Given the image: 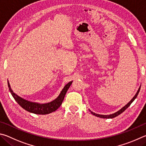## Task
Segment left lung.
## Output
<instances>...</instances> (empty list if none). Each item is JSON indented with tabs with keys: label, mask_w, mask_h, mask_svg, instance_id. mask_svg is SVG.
Instances as JSON below:
<instances>
[{
	"label": "left lung",
	"mask_w": 146,
	"mask_h": 146,
	"mask_svg": "<svg viewBox=\"0 0 146 146\" xmlns=\"http://www.w3.org/2000/svg\"><path fill=\"white\" fill-rule=\"evenodd\" d=\"M140 88H139V90H138V91H137V94H135V96L133 97V98L131 101H130L128 103H127L126 106H124L123 108H121V110H120L119 111H118L117 112H116V113H113V114H111V115H99V114H97V113H94V112H92V111H91L90 110V111H91V113H92L94 115H96V116H97V117H100V118H103V119H112V118H114V117H117V116H118L119 115H120V114H121L122 112L123 111H124L125 110H126L128 108V107L130 106V104H131L132 103H133V101L135 99H136V98L137 97V96H138V94H139V91H140Z\"/></svg>",
	"instance_id": "obj_1"
}]
</instances>
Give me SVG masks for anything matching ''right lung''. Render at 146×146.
Masks as SVG:
<instances>
[{
    "label": "right lung",
    "mask_w": 146,
    "mask_h": 146,
    "mask_svg": "<svg viewBox=\"0 0 146 146\" xmlns=\"http://www.w3.org/2000/svg\"><path fill=\"white\" fill-rule=\"evenodd\" d=\"M72 81H70L68 84L65 86V87L61 91L60 96L56 98L55 100L50 102L47 104H38L35 103H31L28 101L25 100V99L20 98L19 96L16 95L13 90H11L9 82H7V85H8L9 90L11 92V95L13 97L15 100L17 102V103L27 111H29L31 113H33L35 114H40V115H45L48 114L50 113H52L53 111H55L59 107H60L62 102L63 101L64 98L66 94V92H67L68 88L70 87Z\"/></svg>",
    "instance_id": "1"
}]
</instances>
